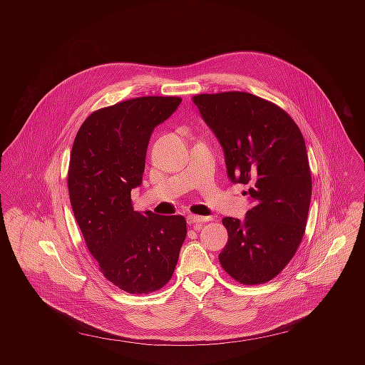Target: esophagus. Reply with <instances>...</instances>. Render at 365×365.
<instances>
[{"mask_svg": "<svg viewBox=\"0 0 365 365\" xmlns=\"http://www.w3.org/2000/svg\"><path fill=\"white\" fill-rule=\"evenodd\" d=\"M187 220H188V223L192 225L195 229H200L204 222L212 220V217H209V216H198V215H188V216H187Z\"/></svg>", "mask_w": 365, "mask_h": 365, "instance_id": "1", "label": "esophagus"}]
</instances>
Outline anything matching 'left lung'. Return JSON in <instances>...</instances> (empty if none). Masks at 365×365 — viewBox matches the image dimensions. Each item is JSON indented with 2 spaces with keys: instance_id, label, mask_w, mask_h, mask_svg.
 <instances>
[{
  "instance_id": "left-lung-1",
  "label": "left lung",
  "mask_w": 365,
  "mask_h": 365,
  "mask_svg": "<svg viewBox=\"0 0 365 365\" xmlns=\"http://www.w3.org/2000/svg\"><path fill=\"white\" fill-rule=\"evenodd\" d=\"M192 101L223 148L229 178L250 184L255 202L245 222L222 219L229 239L220 265L240 284L268 282L305 235L312 195L305 139L282 108L257 96L226 91Z\"/></svg>"
}]
</instances>
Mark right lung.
I'll return each mask as SVG.
<instances>
[{"label": "right lung", "mask_w": 365, "mask_h": 365, "mask_svg": "<svg viewBox=\"0 0 365 365\" xmlns=\"http://www.w3.org/2000/svg\"><path fill=\"white\" fill-rule=\"evenodd\" d=\"M181 101L152 96L100 108L73 143L67 187L74 217L105 278L129 294L163 288L187 236L184 216L139 213L130 202L132 188L142 184L150 135Z\"/></svg>", "instance_id": "right-lung-1"}]
</instances>
